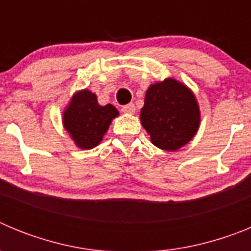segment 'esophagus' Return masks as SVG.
I'll return each instance as SVG.
<instances>
[{
	"label": "esophagus",
	"mask_w": 251,
	"mask_h": 251,
	"mask_svg": "<svg viewBox=\"0 0 251 251\" xmlns=\"http://www.w3.org/2000/svg\"><path fill=\"white\" fill-rule=\"evenodd\" d=\"M123 113H126V114H134V112H136V106H134V104H127V105L123 106Z\"/></svg>",
	"instance_id": "1"
}]
</instances>
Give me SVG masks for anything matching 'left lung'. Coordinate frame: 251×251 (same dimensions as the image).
Returning a JSON list of instances; mask_svg holds the SVG:
<instances>
[{
  "mask_svg": "<svg viewBox=\"0 0 251 251\" xmlns=\"http://www.w3.org/2000/svg\"><path fill=\"white\" fill-rule=\"evenodd\" d=\"M152 145L174 152L196 136L201 122L196 95L175 77L148 86L139 115Z\"/></svg>",
  "mask_w": 251,
  "mask_h": 251,
  "instance_id": "8db88e82",
  "label": "left lung"
}]
</instances>
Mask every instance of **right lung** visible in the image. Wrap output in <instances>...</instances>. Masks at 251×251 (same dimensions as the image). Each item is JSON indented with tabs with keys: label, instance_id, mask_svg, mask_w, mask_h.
I'll return each instance as SVG.
<instances>
[{
	"label": "right lung",
	"instance_id": "obj_1",
	"mask_svg": "<svg viewBox=\"0 0 251 251\" xmlns=\"http://www.w3.org/2000/svg\"><path fill=\"white\" fill-rule=\"evenodd\" d=\"M119 115L114 105L98 103L89 89L76 90L63 112V126L80 150H92L103 141L106 130Z\"/></svg>",
	"mask_w": 251,
	"mask_h": 251
}]
</instances>
